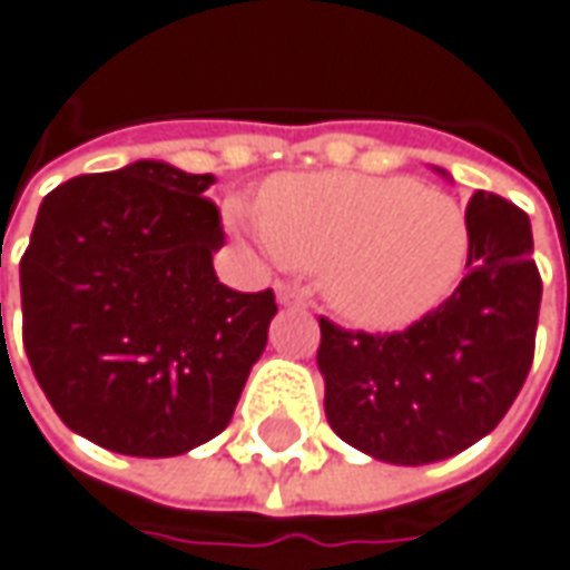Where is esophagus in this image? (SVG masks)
Instances as JSON below:
<instances>
[{
    "label": "esophagus",
    "instance_id": "esophagus-1",
    "mask_svg": "<svg viewBox=\"0 0 570 570\" xmlns=\"http://www.w3.org/2000/svg\"><path fill=\"white\" fill-rule=\"evenodd\" d=\"M277 303L281 306H306V293L293 284H277Z\"/></svg>",
    "mask_w": 570,
    "mask_h": 570
}]
</instances>
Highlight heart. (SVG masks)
<instances>
[{
	"label": "heart",
	"instance_id": "obj_1",
	"mask_svg": "<svg viewBox=\"0 0 570 570\" xmlns=\"http://www.w3.org/2000/svg\"><path fill=\"white\" fill-rule=\"evenodd\" d=\"M233 219L271 255L318 271L334 309L373 328L443 303L469 258L465 210L414 178L286 175L264 187L261 216L233 207Z\"/></svg>",
	"mask_w": 570,
	"mask_h": 570
}]
</instances>
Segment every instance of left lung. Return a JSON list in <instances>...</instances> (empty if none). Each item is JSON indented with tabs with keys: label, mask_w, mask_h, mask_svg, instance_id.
<instances>
[{
	"label": "left lung",
	"mask_w": 570,
	"mask_h": 570,
	"mask_svg": "<svg viewBox=\"0 0 570 570\" xmlns=\"http://www.w3.org/2000/svg\"><path fill=\"white\" fill-rule=\"evenodd\" d=\"M465 219V277L405 332H347L318 318L328 424L366 456L392 465L456 456L501 424L527 383L542 303L530 216L479 190Z\"/></svg>",
	"instance_id": "obj_1"
}]
</instances>
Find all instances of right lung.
I'll return each instance as SVG.
<instances>
[{"instance_id": "right-lung-1", "label": "right lung", "mask_w": 570, "mask_h": 570, "mask_svg": "<svg viewBox=\"0 0 570 570\" xmlns=\"http://www.w3.org/2000/svg\"><path fill=\"white\" fill-rule=\"evenodd\" d=\"M213 175L139 159L43 197L21 258L24 351L69 431L124 456H181L233 421L277 315L219 284ZM2 322V303H0Z\"/></svg>"}]
</instances>
